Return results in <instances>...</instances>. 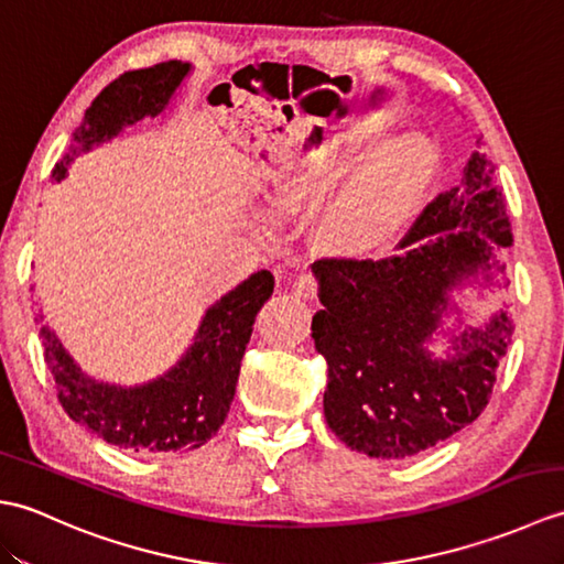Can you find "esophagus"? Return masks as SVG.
<instances>
[{"instance_id":"esophagus-1","label":"esophagus","mask_w":564,"mask_h":564,"mask_svg":"<svg viewBox=\"0 0 564 564\" xmlns=\"http://www.w3.org/2000/svg\"><path fill=\"white\" fill-rule=\"evenodd\" d=\"M279 279H283V275H279ZM289 289H291V295L297 297V301H310V297L317 293V281L310 273H301L289 283Z\"/></svg>"}]
</instances>
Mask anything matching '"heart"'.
Returning <instances> with one entry per match:
<instances>
[{"instance_id": "heart-1", "label": "heart", "mask_w": 564, "mask_h": 564, "mask_svg": "<svg viewBox=\"0 0 564 564\" xmlns=\"http://www.w3.org/2000/svg\"><path fill=\"white\" fill-rule=\"evenodd\" d=\"M441 172L426 133L392 135L373 118L295 145L267 178L273 220L317 215L315 245L334 257H364L402 232L422 210Z\"/></svg>"}]
</instances>
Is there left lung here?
<instances>
[{"instance_id": "1", "label": "left lung", "mask_w": 564, "mask_h": 564, "mask_svg": "<svg viewBox=\"0 0 564 564\" xmlns=\"http://www.w3.org/2000/svg\"><path fill=\"white\" fill-rule=\"evenodd\" d=\"M511 242L495 164L473 150L398 254L317 261L313 339L329 373L325 419L351 451L410 458L482 414L513 325L505 310L465 325L455 295L509 285L497 247ZM453 314L456 325L443 328ZM436 336L449 341L446 357L427 351Z\"/></svg>"}]
</instances>
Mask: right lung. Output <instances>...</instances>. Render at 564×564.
<instances>
[{"label": "right lung", "instance_id": "right-lung-1", "mask_svg": "<svg viewBox=\"0 0 564 564\" xmlns=\"http://www.w3.org/2000/svg\"><path fill=\"white\" fill-rule=\"evenodd\" d=\"M194 65L170 59L148 69L126 72L111 82L84 113L63 160L55 164L59 184L82 154H89L142 118L160 116L191 75ZM273 293L271 271L251 273L215 301L182 358L162 376L140 386L97 380L69 356L57 334L39 315L45 364L57 386V400L72 422L106 443L135 453L194 451L223 426L257 313Z\"/></svg>", "mask_w": 564, "mask_h": 564}]
</instances>
